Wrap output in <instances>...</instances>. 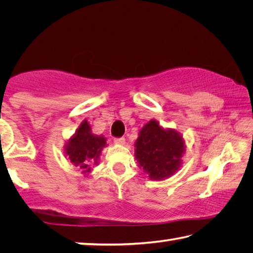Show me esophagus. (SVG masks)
Returning a JSON list of instances; mask_svg holds the SVG:
<instances>
[{
	"mask_svg": "<svg viewBox=\"0 0 253 253\" xmlns=\"http://www.w3.org/2000/svg\"><path fill=\"white\" fill-rule=\"evenodd\" d=\"M125 143H126V139L124 138V137H119V138H115V144L125 145Z\"/></svg>",
	"mask_w": 253,
	"mask_h": 253,
	"instance_id": "obj_1",
	"label": "esophagus"
}]
</instances>
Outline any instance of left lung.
Segmentation results:
<instances>
[{
  "instance_id": "1",
  "label": "left lung",
  "mask_w": 253,
  "mask_h": 253,
  "mask_svg": "<svg viewBox=\"0 0 253 253\" xmlns=\"http://www.w3.org/2000/svg\"><path fill=\"white\" fill-rule=\"evenodd\" d=\"M135 157L151 179L168 178L179 169L185 152L183 137L174 129H164L149 121L139 131L135 143Z\"/></svg>"
}]
</instances>
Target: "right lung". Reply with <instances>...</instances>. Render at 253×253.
Listing matches in <instances>:
<instances>
[{
    "label": "right lung",
    "instance_id": "1",
    "mask_svg": "<svg viewBox=\"0 0 253 253\" xmlns=\"http://www.w3.org/2000/svg\"><path fill=\"white\" fill-rule=\"evenodd\" d=\"M105 146V137L92 134L89 123L84 121L76 130V134L68 140L65 152L71 163L79 166L83 173L87 175L91 172L92 165L98 164L100 153Z\"/></svg>",
    "mask_w": 253,
    "mask_h": 253
}]
</instances>
